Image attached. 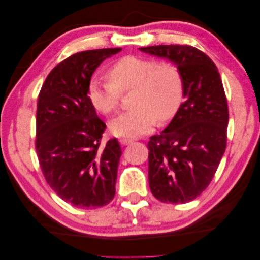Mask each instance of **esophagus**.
Returning a JSON list of instances; mask_svg holds the SVG:
<instances>
[{
	"label": "esophagus",
	"mask_w": 260,
	"mask_h": 260,
	"mask_svg": "<svg viewBox=\"0 0 260 260\" xmlns=\"http://www.w3.org/2000/svg\"><path fill=\"white\" fill-rule=\"evenodd\" d=\"M119 143H121L122 145H129V144L134 143V139H130V138H121V139H119Z\"/></svg>",
	"instance_id": "1"
}]
</instances>
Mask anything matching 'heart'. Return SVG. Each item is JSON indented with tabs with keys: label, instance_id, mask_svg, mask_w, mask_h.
<instances>
[{
	"label": "heart",
	"instance_id": "1",
	"mask_svg": "<svg viewBox=\"0 0 260 260\" xmlns=\"http://www.w3.org/2000/svg\"><path fill=\"white\" fill-rule=\"evenodd\" d=\"M108 80L91 79L88 98L103 115H111L121 103L122 94L133 90L131 110L110 122L115 135L136 137L155 124L169 121L177 113L183 96L180 70L173 62L127 55L108 70Z\"/></svg>",
	"mask_w": 260,
	"mask_h": 260
}]
</instances>
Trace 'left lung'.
<instances>
[{
    "label": "left lung",
    "instance_id": "obj_1",
    "mask_svg": "<svg viewBox=\"0 0 260 260\" xmlns=\"http://www.w3.org/2000/svg\"><path fill=\"white\" fill-rule=\"evenodd\" d=\"M141 51L178 66L186 99L169 126L147 143L150 189L164 203L189 202L209 186L226 147L229 110L222 80L214 61L193 46Z\"/></svg>",
    "mask_w": 260,
    "mask_h": 260
}]
</instances>
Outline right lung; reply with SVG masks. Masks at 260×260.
Returning <instances> with one entry per match:
<instances>
[{"label":"right lung","instance_id":"right-lung-1","mask_svg":"<svg viewBox=\"0 0 260 260\" xmlns=\"http://www.w3.org/2000/svg\"><path fill=\"white\" fill-rule=\"evenodd\" d=\"M122 49L79 52L50 72L38 95L36 152L44 178L63 201L99 208L115 197L121 146L102 144L106 123L88 98L91 75Z\"/></svg>","mask_w":260,"mask_h":260}]
</instances>
